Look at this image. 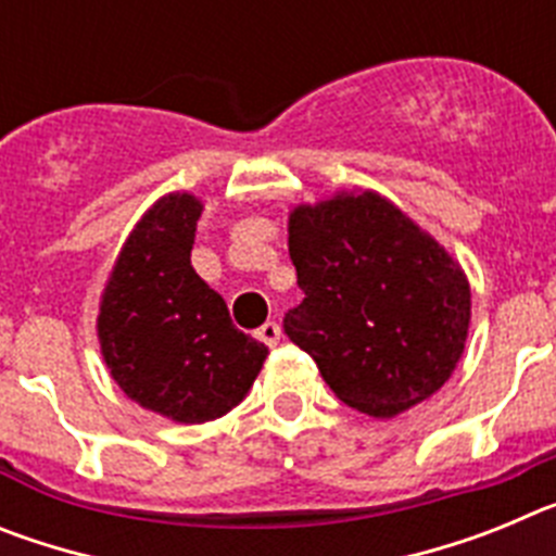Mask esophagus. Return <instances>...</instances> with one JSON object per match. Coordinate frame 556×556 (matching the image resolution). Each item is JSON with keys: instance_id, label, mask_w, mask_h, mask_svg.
<instances>
[{"instance_id": "esophagus-1", "label": "esophagus", "mask_w": 556, "mask_h": 556, "mask_svg": "<svg viewBox=\"0 0 556 556\" xmlns=\"http://www.w3.org/2000/svg\"><path fill=\"white\" fill-rule=\"evenodd\" d=\"M255 337L262 339L267 348H275L281 342V326H278V323H264V326L255 331Z\"/></svg>"}]
</instances>
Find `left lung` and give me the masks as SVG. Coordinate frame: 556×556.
I'll return each instance as SVG.
<instances>
[{
    "label": "left lung",
    "mask_w": 556,
    "mask_h": 556,
    "mask_svg": "<svg viewBox=\"0 0 556 556\" xmlns=\"http://www.w3.org/2000/svg\"><path fill=\"white\" fill-rule=\"evenodd\" d=\"M289 255L306 298L283 331L342 404L384 420L448 381L468 342V275L392 200L356 189L294 205Z\"/></svg>",
    "instance_id": "1"
}]
</instances>
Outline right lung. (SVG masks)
<instances>
[{
  "mask_svg": "<svg viewBox=\"0 0 556 556\" xmlns=\"http://www.w3.org/2000/svg\"><path fill=\"white\" fill-rule=\"evenodd\" d=\"M200 214L203 200L189 191L155 200L122 244L97 314L100 353L119 390L186 426L242 404L267 358L191 267Z\"/></svg>",
  "mask_w": 556,
  "mask_h": 556,
  "instance_id": "right-lung-1",
  "label": "right lung"
}]
</instances>
